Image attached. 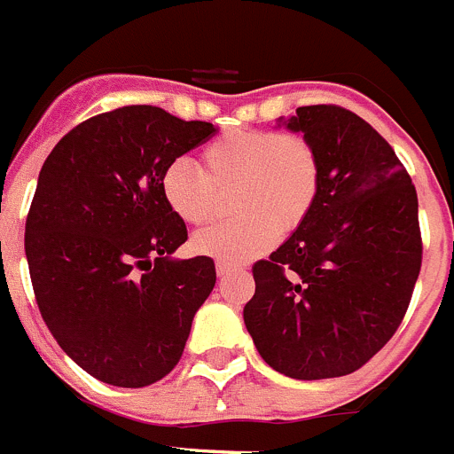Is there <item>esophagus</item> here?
Instances as JSON below:
<instances>
[{"label":"esophagus","mask_w":454,"mask_h":454,"mask_svg":"<svg viewBox=\"0 0 454 454\" xmlns=\"http://www.w3.org/2000/svg\"><path fill=\"white\" fill-rule=\"evenodd\" d=\"M235 270H237V266L231 264V262H223V260L217 262V275H219V278H228V275L235 273Z\"/></svg>","instance_id":"obj_1"}]
</instances>
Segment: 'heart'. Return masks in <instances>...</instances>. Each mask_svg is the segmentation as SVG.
Here are the masks:
<instances>
[{
  "instance_id": "heart-1",
  "label": "heart",
  "mask_w": 454,
  "mask_h": 454,
  "mask_svg": "<svg viewBox=\"0 0 454 454\" xmlns=\"http://www.w3.org/2000/svg\"><path fill=\"white\" fill-rule=\"evenodd\" d=\"M232 190L237 217L197 232L194 251L244 262L275 247L282 231L302 226L320 192V156L298 131L231 129L201 150V168L172 159L160 172V194L185 223H206Z\"/></svg>"
}]
</instances>
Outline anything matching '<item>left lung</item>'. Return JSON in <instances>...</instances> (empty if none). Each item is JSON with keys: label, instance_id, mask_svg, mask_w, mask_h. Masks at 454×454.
<instances>
[{"label": "left lung", "instance_id": "left-lung-1", "mask_svg": "<svg viewBox=\"0 0 454 454\" xmlns=\"http://www.w3.org/2000/svg\"><path fill=\"white\" fill-rule=\"evenodd\" d=\"M320 156V192L289 239L253 264L244 323L260 356L300 380L361 370L396 333L421 270L419 199L379 131L338 105L285 121Z\"/></svg>", "mask_w": 454, "mask_h": 454}]
</instances>
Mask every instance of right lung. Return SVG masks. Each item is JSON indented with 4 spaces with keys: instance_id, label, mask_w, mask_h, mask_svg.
<instances>
[{
    "instance_id": "add662e5",
    "label": "right lung",
    "mask_w": 454,
    "mask_h": 454,
    "mask_svg": "<svg viewBox=\"0 0 454 454\" xmlns=\"http://www.w3.org/2000/svg\"><path fill=\"white\" fill-rule=\"evenodd\" d=\"M215 131L127 105L75 125L42 165L24 232L28 273L49 332L93 379L145 387L184 354L217 273L206 255L169 257L188 228L160 194V172Z\"/></svg>"
}]
</instances>
